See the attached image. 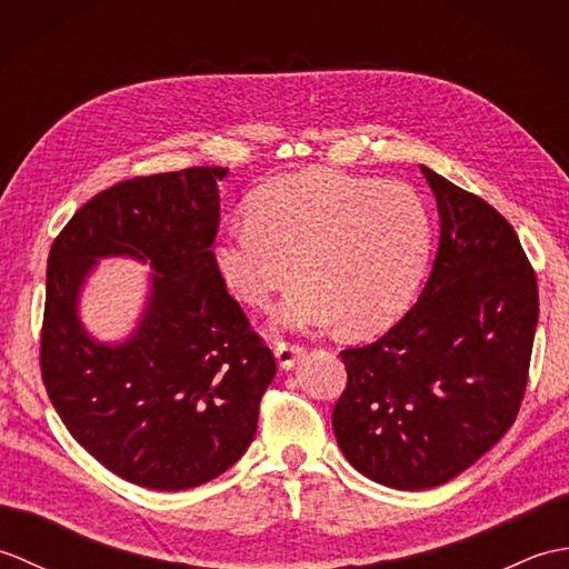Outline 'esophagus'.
<instances>
[{
  "label": "esophagus",
  "instance_id": "1",
  "mask_svg": "<svg viewBox=\"0 0 569 569\" xmlns=\"http://www.w3.org/2000/svg\"><path fill=\"white\" fill-rule=\"evenodd\" d=\"M300 355H303V347L293 345V342H278L276 345V359H278V367L281 369H293L298 365Z\"/></svg>",
  "mask_w": 569,
  "mask_h": 569
}]
</instances>
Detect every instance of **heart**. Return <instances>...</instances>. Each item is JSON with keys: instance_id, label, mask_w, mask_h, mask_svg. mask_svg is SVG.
<instances>
[{"instance_id": "1", "label": "heart", "mask_w": 569, "mask_h": 569, "mask_svg": "<svg viewBox=\"0 0 569 569\" xmlns=\"http://www.w3.org/2000/svg\"><path fill=\"white\" fill-rule=\"evenodd\" d=\"M247 222L214 239L212 261L241 303L269 308L298 276L278 325L377 332L416 298L432 222L413 188L335 171L273 178L247 202Z\"/></svg>"}]
</instances>
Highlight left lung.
<instances>
[{
	"label": "left lung",
	"mask_w": 569,
	"mask_h": 569,
	"mask_svg": "<svg viewBox=\"0 0 569 569\" xmlns=\"http://www.w3.org/2000/svg\"><path fill=\"white\" fill-rule=\"evenodd\" d=\"M420 171L440 214L430 278L389 332L340 355L347 389L332 410L347 462L403 491L462 475L513 426L538 325L536 271L509 220Z\"/></svg>",
	"instance_id": "8db88e82"
}]
</instances>
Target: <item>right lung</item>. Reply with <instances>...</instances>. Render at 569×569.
Returning <instances> with one entry per match:
<instances>
[{
    "mask_svg": "<svg viewBox=\"0 0 569 569\" xmlns=\"http://www.w3.org/2000/svg\"><path fill=\"white\" fill-rule=\"evenodd\" d=\"M227 168L122 180L72 214L48 253L41 377L72 438L131 485L180 491L247 452L276 359L214 269ZM149 260L148 310L129 341L81 328L98 258Z\"/></svg>",
    "mask_w": 569,
    "mask_h": 569,
    "instance_id": "right-lung-1",
    "label": "right lung"
}]
</instances>
